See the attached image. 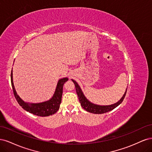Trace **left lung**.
<instances>
[{"label": "left lung", "mask_w": 152, "mask_h": 152, "mask_svg": "<svg viewBox=\"0 0 152 152\" xmlns=\"http://www.w3.org/2000/svg\"><path fill=\"white\" fill-rule=\"evenodd\" d=\"M72 80L75 84L77 94L78 96V98L79 99V102L80 103L82 107L84 110H86L87 112H89L90 113H95V114H102L104 113H107L111 111V110H113L114 108H115L117 107H118V106L123 102V100L126 96L127 89H126L125 93H124V94L123 95L122 98L116 103H114L113 104H110V105H106V106L98 105L90 102L86 98V96L84 95V93H82V91L81 90L79 84L77 83V82L75 81L74 80Z\"/></svg>", "instance_id": "8db88e82"}]
</instances>
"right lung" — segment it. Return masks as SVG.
I'll return each mask as SVG.
<instances>
[{
	"label": "right lung",
	"mask_w": 152,
	"mask_h": 152,
	"mask_svg": "<svg viewBox=\"0 0 152 152\" xmlns=\"http://www.w3.org/2000/svg\"><path fill=\"white\" fill-rule=\"evenodd\" d=\"M68 80V78L65 77L58 80L56 91H55V93L51 99L42 103H28L23 101L20 96L18 95L13 84L12 70L11 71V80L13 93L18 103L26 111L33 113L34 115H35L40 117H48L49 115H52L58 112L61 102L63 85Z\"/></svg>",
	"instance_id": "obj_1"
}]
</instances>
